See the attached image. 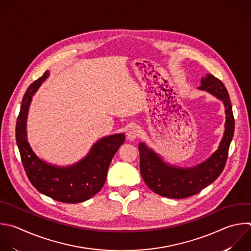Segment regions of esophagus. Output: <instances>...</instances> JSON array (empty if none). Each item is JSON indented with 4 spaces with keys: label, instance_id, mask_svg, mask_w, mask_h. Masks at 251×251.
Instances as JSON below:
<instances>
[{
    "label": "esophagus",
    "instance_id": "1",
    "mask_svg": "<svg viewBox=\"0 0 251 251\" xmlns=\"http://www.w3.org/2000/svg\"><path fill=\"white\" fill-rule=\"evenodd\" d=\"M140 133H141L140 127L137 125H133L127 131V138L129 141H134L140 136Z\"/></svg>",
    "mask_w": 251,
    "mask_h": 251
}]
</instances>
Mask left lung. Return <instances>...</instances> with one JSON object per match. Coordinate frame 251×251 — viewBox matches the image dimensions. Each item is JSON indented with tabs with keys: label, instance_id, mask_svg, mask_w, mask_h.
Returning <instances> with one entry per match:
<instances>
[{
	"label": "left lung",
	"instance_id": "obj_1",
	"mask_svg": "<svg viewBox=\"0 0 251 251\" xmlns=\"http://www.w3.org/2000/svg\"><path fill=\"white\" fill-rule=\"evenodd\" d=\"M198 90L206 91L224 102L226 123L223 139L218 150L209 158L192 168H178L164 162L157 153L141 142L138 148L142 177L148 187L160 196L181 199L195 195L214 182L226 165L234 132V118L228 93L224 83L210 74L201 78Z\"/></svg>",
	"mask_w": 251,
	"mask_h": 251
}]
</instances>
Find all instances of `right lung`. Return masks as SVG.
<instances>
[{
	"mask_svg": "<svg viewBox=\"0 0 251 251\" xmlns=\"http://www.w3.org/2000/svg\"><path fill=\"white\" fill-rule=\"evenodd\" d=\"M49 71L27 88L17 119L16 140L22 162L31 184L42 194L63 203H80L95 196L102 188L112 157L125 141V135L115 134L99 140L90 152L70 166H57L39 158L26 136V119L32 97L48 77Z\"/></svg>",
	"mask_w": 251,
	"mask_h": 251,
	"instance_id": "1",
	"label": "right lung"
}]
</instances>
